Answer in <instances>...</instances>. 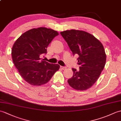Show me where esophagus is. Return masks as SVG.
Instances as JSON below:
<instances>
[{"mask_svg": "<svg viewBox=\"0 0 121 121\" xmlns=\"http://www.w3.org/2000/svg\"><path fill=\"white\" fill-rule=\"evenodd\" d=\"M60 68H61L62 69H66V67H65V66H60Z\"/></svg>", "mask_w": 121, "mask_h": 121, "instance_id": "34e87169", "label": "esophagus"}]
</instances>
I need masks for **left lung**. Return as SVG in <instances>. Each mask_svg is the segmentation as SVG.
Listing matches in <instances>:
<instances>
[{
	"mask_svg": "<svg viewBox=\"0 0 121 121\" xmlns=\"http://www.w3.org/2000/svg\"><path fill=\"white\" fill-rule=\"evenodd\" d=\"M72 54L78 56L79 70L72 68L73 75L67 80L77 90L90 88L99 78L106 63V55L101 42L90 33L81 30H70L61 32Z\"/></svg>",
	"mask_w": 121,
	"mask_h": 121,
	"instance_id": "obj_1",
	"label": "left lung"
}]
</instances>
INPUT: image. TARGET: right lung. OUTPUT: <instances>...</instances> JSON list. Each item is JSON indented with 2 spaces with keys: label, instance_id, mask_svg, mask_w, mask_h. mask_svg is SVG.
Instances as JSON below:
<instances>
[{
  "label": "right lung",
  "instance_id": "obj_1",
  "mask_svg": "<svg viewBox=\"0 0 121 121\" xmlns=\"http://www.w3.org/2000/svg\"><path fill=\"white\" fill-rule=\"evenodd\" d=\"M58 35L52 29L34 28L24 33L14 44L11 52L13 63L22 78L30 85H44L59 69V64H50L41 59Z\"/></svg>",
  "mask_w": 121,
  "mask_h": 121
}]
</instances>
